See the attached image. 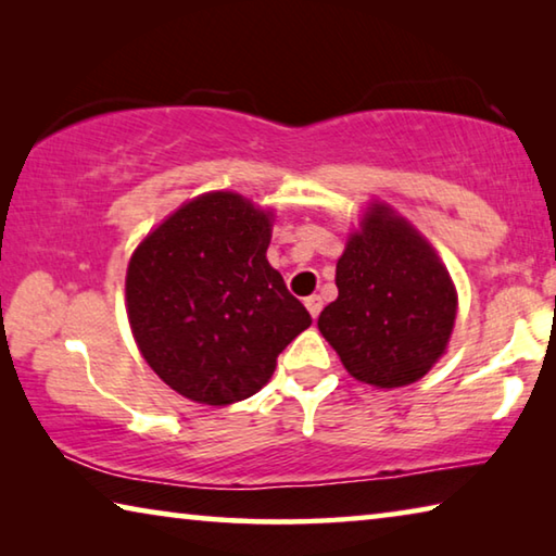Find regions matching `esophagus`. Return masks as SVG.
I'll use <instances>...</instances> for the list:
<instances>
[{
    "label": "esophagus",
    "instance_id": "1",
    "mask_svg": "<svg viewBox=\"0 0 556 556\" xmlns=\"http://www.w3.org/2000/svg\"><path fill=\"white\" fill-rule=\"evenodd\" d=\"M306 308H308V314H312L314 318H318V314H321V308H324V301H321V296H308L306 301Z\"/></svg>",
    "mask_w": 556,
    "mask_h": 556
}]
</instances>
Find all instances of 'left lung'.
Listing matches in <instances>:
<instances>
[{
	"label": "left lung",
	"mask_w": 556,
	"mask_h": 556,
	"mask_svg": "<svg viewBox=\"0 0 556 556\" xmlns=\"http://www.w3.org/2000/svg\"><path fill=\"white\" fill-rule=\"evenodd\" d=\"M338 299L318 331L355 380L402 388L427 375L456 321V291L429 244L388 205H372L336 267Z\"/></svg>",
	"instance_id": "left-lung-1"
}]
</instances>
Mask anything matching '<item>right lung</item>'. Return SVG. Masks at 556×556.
Returning <instances> with one entry per match:
<instances>
[{"mask_svg":"<svg viewBox=\"0 0 556 556\" xmlns=\"http://www.w3.org/2000/svg\"><path fill=\"white\" fill-rule=\"evenodd\" d=\"M269 215L238 193L201 195L147 235L127 269L131 333L159 378L223 407L267 384L312 316L267 262Z\"/></svg>","mask_w":556,"mask_h":556,"instance_id":"1","label":"right lung"}]
</instances>
